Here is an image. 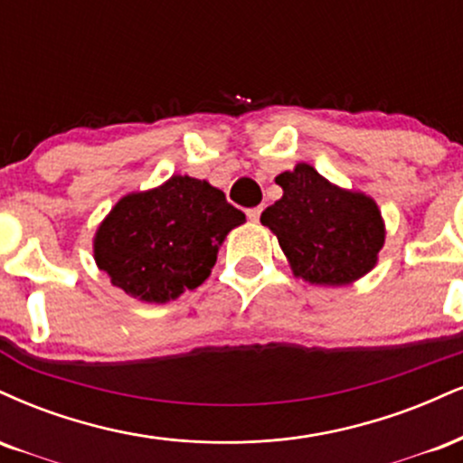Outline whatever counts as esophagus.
Masks as SVG:
<instances>
[{
	"instance_id": "esophagus-1",
	"label": "esophagus",
	"mask_w": 463,
	"mask_h": 463,
	"mask_svg": "<svg viewBox=\"0 0 463 463\" xmlns=\"http://www.w3.org/2000/svg\"><path fill=\"white\" fill-rule=\"evenodd\" d=\"M247 216H249V221H253V222H258L260 221V216H262V208H249L247 210Z\"/></svg>"
}]
</instances>
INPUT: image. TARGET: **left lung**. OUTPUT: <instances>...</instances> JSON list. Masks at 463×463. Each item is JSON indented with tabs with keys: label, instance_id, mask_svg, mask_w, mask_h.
<instances>
[{
	"label": "left lung",
	"instance_id": "left-lung-1",
	"mask_svg": "<svg viewBox=\"0 0 463 463\" xmlns=\"http://www.w3.org/2000/svg\"><path fill=\"white\" fill-rule=\"evenodd\" d=\"M284 194L260 216L292 273L314 286H346L377 266L385 222L377 201L331 184L298 162L275 177Z\"/></svg>",
	"mask_w": 463,
	"mask_h": 463
}]
</instances>
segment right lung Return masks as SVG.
<instances>
[{
  "label": "right lung",
  "instance_id": "right-lung-1",
  "mask_svg": "<svg viewBox=\"0 0 463 463\" xmlns=\"http://www.w3.org/2000/svg\"><path fill=\"white\" fill-rule=\"evenodd\" d=\"M244 221L210 182L173 175L118 199L97 227L92 255L125 295L168 303L208 279L222 241Z\"/></svg>",
  "mask_w": 463,
  "mask_h": 463
}]
</instances>
